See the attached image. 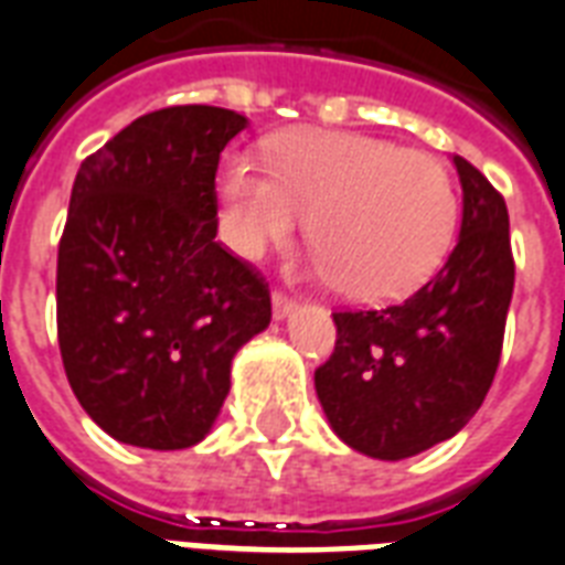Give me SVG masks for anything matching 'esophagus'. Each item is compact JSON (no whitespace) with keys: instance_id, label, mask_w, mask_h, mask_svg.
<instances>
[{"instance_id":"esophagus-1","label":"esophagus","mask_w":565,"mask_h":565,"mask_svg":"<svg viewBox=\"0 0 565 565\" xmlns=\"http://www.w3.org/2000/svg\"><path fill=\"white\" fill-rule=\"evenodd\" d=\"M299 308V301L292 299V296H287V292L281 290H275L273 292V313H275V320H287L292 311Z\"/></svg>"}]
</instances>
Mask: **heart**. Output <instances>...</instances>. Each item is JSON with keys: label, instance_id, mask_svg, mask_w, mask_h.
Instances as JSON below:
<instances>
[{"label": "heart", "instance_id": "heart-1", "mask_svg": "<svg viewBox=\"0 0 565 565\" xmlns=\"http://www.w3.org/2000/svg\"><path fill=\"white\" fill-rule=\"evenodd\" d=\"M227 243L264 254L308 225L313 269L361 301L412 292L445 257L456 189L429 153L361 132L299 129L269 150V168L231 157L218 174Z\"/></svg>", "mask_w": 565, "mask_h": 565}]
</instances>
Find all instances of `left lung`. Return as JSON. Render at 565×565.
I'll list each match as a JSON object with an SVG mask.
<instances>
[{"instance_id": "8db88e82", "label": "left lung", "mask_w": 565, "mask_h": 565, "mask_svg": "<svg viewBox=\"0 0 565 565\" xmlns=\"http://www.w3.org/2000/svg\"><path fill=\"white\" fill-rule=\"evenodd\" d=\"M462 231L447 264L408 299L334 311L338 340L313 385L340 441L406 459L454 438L483 406L501 361L515 260L503 195L462 157Z\"/></svg>"}]
</instances>
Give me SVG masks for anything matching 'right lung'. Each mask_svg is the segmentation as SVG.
<instances>
[{"mask_svg":"<svg viewBox=\"0 0 565 565\" xmlns=\"http://www.w3.org/2000/svg\"><path fill=\"white\" fill-rule=\"evenodd\" d=\"M245 115L168 106L82 159L58 243L64 373L124 445L183 450L210 433L236 350L273 320L269 284L215 239L218 157Z\"/></svg>","mask_w":565,"mask_h":565,"instance_id":"obj_1","label":"right lung"}]
</instances>
